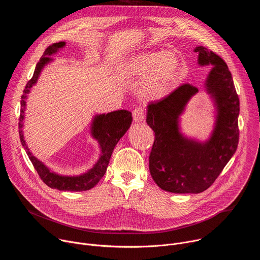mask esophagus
Listing matches in <instances>:
<instances>
[{
    "label": "esophagus",
    "instance_id": "34e87169",
    "mask_svg": "<svg viewBox=\"0 0 260 260\" xmlns=\"http://www.w3.org/2000/svg\"><path fill=\"white\" fill-rule=\"evenodd\" d=\"M133 118L135 122H142L145 119V113L142 108H136L133 112Z\"/></svg>",
    "mask_w": 260,
    "mask_h": 260
}]
</instances>
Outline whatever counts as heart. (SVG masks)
<instances>
[{"instance_id": "b5f03b06", "label": "heart", "mask_w": 260, "mask_h": 260, "mask_svg": "<svg viewBox=\"0 0 260 260\" xmlns=\"http://www.w3.org/2000/svg\"><path fill=\"white\" fill-rule=\"evenodd\" d=\"M180 72L179 57L167 49L133 54L117 70L122 79L145 78L139 92L146 101H159L168 96L179 79Z\"/></svg>"}]
</instances>
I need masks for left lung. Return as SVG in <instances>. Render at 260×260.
<instances>
[{"instance_id": "1", "label": "left lung", "mask_w": 260, "mask_h": 260, "mask_svg": "<svg viewBox=\"0 0 260 260\" xmlns=\"http://www.w3.org/2000/svg\"><path fill=\"white\" fill-rule=\"evenodd\" d=\"M198 63L212 66L205 89L215 108V121L205 141L187 137L181 116L199 89L183 84L164 100L147 106L146 121L155 133L149 170L162 190L200 193L208 189L235 154L239 143L240 101L232 74L220 56L198 46Z\"/></svg>"}]
</instances>
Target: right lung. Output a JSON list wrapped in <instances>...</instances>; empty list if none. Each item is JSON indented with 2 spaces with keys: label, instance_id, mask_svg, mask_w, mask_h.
<instances>
[{
  "label": "right lung",
  "instance_id": "1",
  "mask_svg": "<svg viewBox=\"0 0 260 260\" xmlns=\"http://www.w3.org/2000/svg\"><path fill=\"white\" fill-rule=\"evenodd\" d=\"M64 46L66 42H58L49 46L45 50L44 54L42 55L38 63H37L31 79L26 83L20 101L21 109L18 123L19 137L20 142L29 160L31 161L37 173L39 174V176L47 186L61 191H85L94 187L99 183V181L104 177L114 148L119 142V140L131 127L133 117L132 113L126 110H118L107 114L103 113L93 116L90 124V135L95 141H98L100 145L101 154L96 162L93 165V167L80 175L71 176L57 174L51 169H49L43 161L34 156V154L30 152L29 148L26 145V142L24 140V134L22 131L24 126L23 121L25 116L26 100L32 86H35L37 82H38V79L43 69L48 63L54 60L51 57V55L56 54Z\"/></svg>",
  "mask_w": 260,
  "mask_h": 260
}]
</instances>
